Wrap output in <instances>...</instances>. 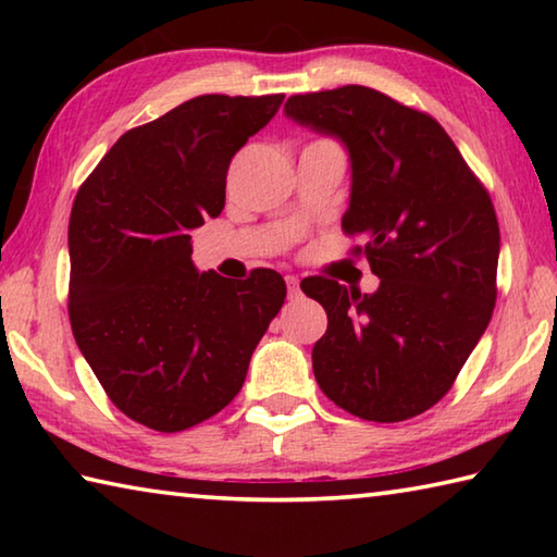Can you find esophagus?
Instances as JSON below:
<instances>
[{"mask_svg":"<svg viewBox=\"0 0 557 557\" xmlns=\"http://www.w3.org/2000/svg\"><path fill=\"white\" fill-rule=\"evenodd\" d=\"M287 289H289V297H299V280L295 275H287Z\"/></svg>","mask_w":557,"mask_h":557,"instance_id":"34e87169","label":"esophagus"}]
</instances>
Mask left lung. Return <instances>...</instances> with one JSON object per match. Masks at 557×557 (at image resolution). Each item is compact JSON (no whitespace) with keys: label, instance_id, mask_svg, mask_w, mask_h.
Here are the masks:
<instances>
[{"label":"left lung","instance_id":"8db88e82","mask_svg":"<svg viewBox=\"0 0 557 557\" xmlns=\"http://www.w3.org/2000/svg\"><path fill=\"white\" fill-rule=\"evenodd\" d=\"M285 115L342 139L351 159L346 235H363L373 295L307 277L326 309L319 388L371 422H400L451 388L496 305L498 221L488 191L428 112L366 86L292 96Z\"/></svg>","mask_w":557,"mask_h":557}]
</instances>
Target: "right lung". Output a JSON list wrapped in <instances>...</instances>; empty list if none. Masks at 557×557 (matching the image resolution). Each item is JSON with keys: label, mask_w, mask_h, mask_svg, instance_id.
<instances>
[{"label": "right lung", "mask_w": 557, "mask_h": 557, "mask_svg": "<svg viewBox=\"0 0 557 557\" xmlns=\"http://www.w3.org/2000/svg\"><path fill=\"white\" fill-rule=\"evenodd\" d=\"M285 96H199L127 129L73 201L69 317L108 398L139 425L182 432L243 388L287 285L231 282L191 262V233L225 206L231 159Z\"/></svg>", "instance_id": "1"}]
</instances>
